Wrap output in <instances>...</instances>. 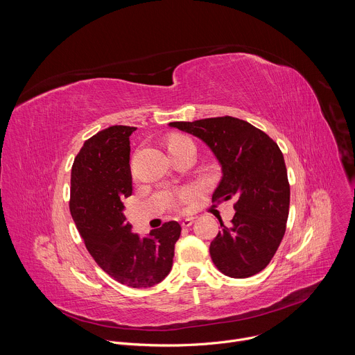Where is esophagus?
I'll list each match as a JSON object with an SVG mask.
<instances>
[{"label":"esophagus","mask_w":355,"mask_h":355,"mask_svg":"<svg viewBox=\"0 0 355 355\" xmlns=\"http://www.w3.org/2000/svg\"><path fill=\"white\" fill-rule=\"evenodd\" d=\"M192 223H193V218H185V219L181 220L182 227H189Z\"/></svg>","instance_id":"34e87169"}]
</instances>
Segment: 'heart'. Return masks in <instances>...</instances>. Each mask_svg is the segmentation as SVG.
<instances>
[{
  "label": "heart",
  "instance_id": "1",
  "mask_svg": "<svg viewBox=\"0 0 355 355\" xmlns=\"http://www.w3.org/2000/svg\"><path fill=\"white\" fill-rule=\"evenodd\" d=\"M187 140H189L188 137H185V136H174V137H171L170 140H168V148H171V147H175V146H178L180 143H182V141H187ZM188 192H184L182 193V199H185V198H188Z\"/></svg>",
  "mask_w": 355,
  "mask_h": 355
}]
</instances>
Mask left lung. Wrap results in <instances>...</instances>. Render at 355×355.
Returning <instances> with one entry per match:
<instances>
[{
  "mask_svg": "<svg viewBox=\"0 0 355 355\" xmlns=\"http://www.w3.org/2000/svg\"><path fill=\"white\" fill-rule=\"evenodd\" d=\"M204 141L218 160L222 178L212 200L236 198L234 216L212 240L216 268L232 278H248L264 270L285 234L289 184L278 144L251 123L232 118L171 122Z\"/></svg>",
  "mask_w": 355,
  "mask_h": 355,
  "instance_id": "left-lung-1",
  "label": "left lung"
}]
</instances>
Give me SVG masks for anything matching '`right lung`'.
<instances>
[{"instance_id":"add662e5","label":"right lung","mask_w":355,"mask_h":355,"mask_svg":"<svg viewBox=\"0 0 355 355\" xmlns=\"http://www.w3.org/2000/svg\"><path fill=\"white\" fill-rule=\"evenodd\" d=\"M135 130L110 126L84 143L71 168L70 212L101 268L126 286L148 288L171 271L181 226L167 222L141 237L126 222L123 199L132 195L129 136Z\"/></svg>"}]
</instances>
